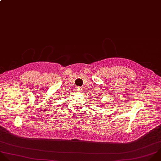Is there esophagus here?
Masks as SVG:
<instances>
[{
	"label": "esophagus",
	"mask_w": 161,
	"mask_h": 161,
	"mask_svg": "<svg viewBox=\"0 0 161 161\" xmlns=\"http://www.w3.org/2000/svg\"><path fill=\"white\" fill-rule=\"evenodd\" d=\"M76 92H81V91H82V88H81V87H80V86H78V87H77L76 88Z\"/></svg>",
	"instance_id": "1"
}]
</instances>
